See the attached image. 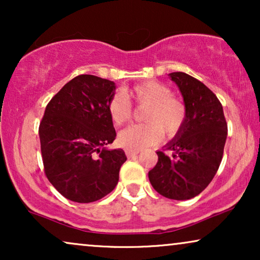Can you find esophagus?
<instances>
[{"instance_id":"esophagus-1","label":"esophagus","mask_w":260,"mask_h":260,"mask_svg":"<svg viewBox=\"0 0 260 260\" xmlns=\"http://www.w3.org/2000/svg\"><path fill=\"white\" fill-rule=\"evenodd\" d=\"M125 154L127 157H135V156H137L138 154H140V151L138 150H125Z\"/></svg>"}]
</instances>
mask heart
<instances>
[{
    "mask_svg": "<svg viewBox=\"0 0 260 260\" xmlns=\"http://www.w3.org/2000/svg\"><path fill=\"white\" fill-rule=\"evenodd\" d=\"M134 102L138 108L147 106L143 119L147 123L135 124L122 130L118 143L126 150H142L161 142L163 133L173 138L183 130L187 120V106L182 99L172 94L168 85L147 80L115 93L108 103L110 119L115 125H123L133 117Z\"/></svg>",
    "mask_w": 260,
    "mask_h": 260,
    "instance_id": "heart-1",
    "label": "heart"
}]
</instances>
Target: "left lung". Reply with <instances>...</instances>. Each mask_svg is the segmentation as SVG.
<instances>
[{"label": "left lung", "instance_id": "8db88e82", "mask_svg": "<svg viewBox=\"0 0 260 260\" xmlns=\"http://www.w3.org/2000/svg\"><path fill=\"white\" fill-rule=\"evenodd\" d=\"M187 106L183 130L157 151L158 161L149 172V181L158 194L173 200L197 197L218 172L227 137L221 103L200 80L183 72L169 74ZM173 151V155L165 150Z\"/></svg>", "mask_w": 260, "mask_h": 260}]
</instances>
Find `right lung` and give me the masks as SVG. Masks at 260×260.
Instances as JSON below:
<instances>
[{
	"instance_id": "1",
	"label": "right lung",
	"mask_w": 260,
	"mask_h": 260,
	"mask_svg": "<svg viewBox=\"0 0 260 260\" xmlns=\"http://www.w3.org/2000/svg\"><path fill=\"white\" fill-rule=\"evenodd\" d=\"M115 88L111 80L80 74L46 106L39 126L44 172L71 201H97L118 183L125 152L104 148L116 138L108 112Z\"/></svg>"
}]
</instances>
